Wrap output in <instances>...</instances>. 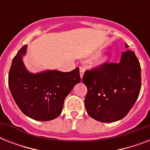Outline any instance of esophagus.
Masks as SVG:
<instances>
[{"instance_id": "34e87169", "label": "esophagus", "mask_w": 150, "mask_h": 150, "mask_svg": "<svg viewBox=\"0 0 150 150\" xmlns=\"http://www.w3.org/2000/svg\"><path fill=\"white\" fill-rule=\"evenodd\" d=\"M79 71H80V76L81 78L83 77V75H84V72H85V68L84 67H80L79 68Z\"/></svg>"}]
</instances>
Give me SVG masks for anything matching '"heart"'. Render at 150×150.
<instances>
[{"label":"heart","mask_w":150,"mask_h":150,"mask_svg":"<svg viewBox=\"0 0 150 150\" xmlns=\"http://www.w3.org/2000/svg\"><path fill=\"white\" fill-rule=\"evenodd\" d=\"M105 61H106V58L105 57H102V58L99 59V60L96 61V65H100V64H102L103 63H104Z\"/></svg>","instance_id":"obj_1"}]
</instances>
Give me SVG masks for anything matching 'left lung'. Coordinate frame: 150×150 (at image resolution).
<instances>
[{"label": "left lung", "mask_w": 150, "mask_h": 150, "mask_svg": "<svg viewBox=\"0 0 150 150\" xmlns=\"http://www.w3.org/2000/svg\"><path fill=\"white\" fill-rule=\"evenodd\" d=\"M125 47L128 46L125 43ZM88 92L85 106L89 116L100 122H114L128 114L141 89V67L135 53L122 52L119 63H104L85 71Z\"/></svg>", "instance_id": "left-lung-1"}]
</instances>
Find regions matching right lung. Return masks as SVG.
Returning <instances> with one entry per match:
<instances>
[{"mask_svg": "<svg viewBox=\"0 0 150 150\" xmlns=\"http://www.w3.org/2000/svg\"><path fill=\"white\" fill-rule=\"evenodd\" d=\"M23 46L13 58L8 75L11 93L19 109L36 121H50L61 114L64 99L80 82L79 68L69 72L50 70L33 74L25 67Z\"/></svg>", "mask_w": 150, "mask_h": 150, "instance_id": "1", "label": "right lung"}]
</instances>
